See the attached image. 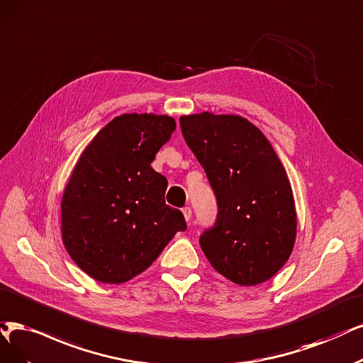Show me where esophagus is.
Masks as SVG:
<instances>
[{
    "label": "esophagus",
    "instance_id": "obj_1",
    "mask_svg": "<svg viewBox=\"0 0 363 363\" xmlns=\"http://www.w3.org/2000/svg\"><path fill=\"white\" fill-rule=\"evenodd\" d=\"M182 213H184V217H185L186 221L191 220V208H190V206L182 208Z\"/></svg>",
    "mask_w": 363,
    "mask_h": 363
}]
</instances>
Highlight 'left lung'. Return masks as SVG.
<instances>
[{"label":"left lung","mask_w":363,"mask_h":363,"mask_svg":"<svg viewBox=\"0 0 363 363\" xmlns=\"http://www.w3.org/2000/svg\"><path fill=\"white\" fill-rule=\"evenodd\" d=\"M217 197L216 224L200 236L206 259L239 286H257L289 260L296 209L287 173L264 134L238 115L209 112L179 119Z\"/></svg>","instance_id":"1"}]
</instances>
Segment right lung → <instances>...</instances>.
I'll return each mask as SVG.
<instances>
[{
  "instance_id": "1",
  "label": "right lung",
  "mask_w": 363,
  "mask_h": 363,
  "mask_svg": "<svg viewBox=\"0 0 363 363\" xmlns=\"http://www.w3.org/2000/svg\"><path fill=\"white\" fill-rule=\"evenodd\" d=\"M174 128L167 115L124 113L77 160L61 202L62 242L100 283L139 275L186 229L182 212L164 202L167 179L151 167Z\"/></svg>"
}]
</instances>
